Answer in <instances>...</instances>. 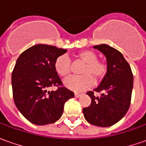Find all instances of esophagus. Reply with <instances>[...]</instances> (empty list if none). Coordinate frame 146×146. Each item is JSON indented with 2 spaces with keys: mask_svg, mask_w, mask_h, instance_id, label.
<instances>
[{
  "mask_svg": "<svg viewBox=\"0 0 146 146\" xmlns=\"http://www.w3.org/2000/svg\"><path fill=\"white\" fill-rule=\"evenodd\" d=\"M80 96H81V94H80V93H75V97H76V98H80Z\"/></svg>",
  "mask_w": 146,
  "mask_h": 146,
  "instance_id": "obj_1",
  "label": "esophagus"
}]
</instances>
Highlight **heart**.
<instances>
[{
    "label": "heart",
    "instance_id": "obj_1",
    "mask_svg": "<svg viewBox=\"0 0 146 146\" xmlns=\"http://www.w3.org/2000/svg\"><path fill=\"white\" fill-rule=\"evenodd\" d=\"M76 59L81 61L84 66L80 70V76H71L65 80V87L75 92H80L91 87L95 83L103 80L107 73V65L102 61L98 60V56L93 50L84 49L76 54ZM54 69L59 76L67 77L70 74V60L66 55H61L55 60Z\"/></svg>",
    "mask_w": 146,
    "mask_h": 146
}]
</instances>
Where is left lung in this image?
I'll use <instances>...</instances> for the list:
<instances>
[{
  "instance_id": "8db88e82",
  "label": "left lung",
  "mask_w": 146,
  "mask_h": 146,
  "mask_svg": "<svg viewBox=\"0 0 146 146\" xmlns=\"http://www.w3.org/2000/svg\"><path fill=\"white\" fill-rule=\"evenodd\" d=\"M93 48L105 55L107 73L93 90L101 93L99 98L94 96L93 91L87 93L91 104L83 109V113L89 123L106 127L122 119L129 109L133 76L128 62L119 51L105 44L95 45Z\"/></svg>"
}]
</instances>
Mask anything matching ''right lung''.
Wrapping results in <instances>:
<instances>
[{
	"label": "right lung",
	"instance_id": "add662e5",
	"mask_svg": "<svg viewBox=\"0 0 146 146\" xmlns=\"http://www.w3.org/2000/svg\"><path fill=\"white\" fill-rule=\"evenodd\" d=\"M66 49L48 44H36L21 53L12 72L13 97L16 107L31 123L46 125L61 118L65 102L74 93L62 85L54 69L55 60Z\"/></svg>",
	"mask_w": 146,
	"mask_h": 146
}]
</instances>
